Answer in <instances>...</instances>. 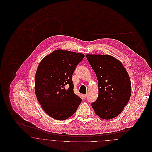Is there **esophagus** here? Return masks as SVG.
<instances>
[{
    "label": "esophagus",
    "mask_w": 152,
    "mask_h": 152,
    "mask_svg": "<svg viewBox=\"0 0 152 152\" xmlns=\"http://www.w3.org/2000/svg\"><path fill=\"white\" fill-rule=\"evenodd\" d=\"M83 98H84V99H86V98H87V94H83Z\"/></svg>",
    "instance_id": "1"
}]
</instances>
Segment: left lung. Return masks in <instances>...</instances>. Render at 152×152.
<instances>
[{
    "label": "left lung",
    "mask_w": 152,
    "mask_h": 152,
    "mask_svg": "<svg viewBox=\"0 0 152 152\" xmlns=\"http://www.w3.org/2000/svg\"><path fill=\"white\" fill-rule=\"evenodd\" d=\"M98 83V97L91 106L104 119L118 116L130 99V77L122 63L110 55L87 54Z\"/></svg>",
    "instance_id": "1"
}]
</instances>
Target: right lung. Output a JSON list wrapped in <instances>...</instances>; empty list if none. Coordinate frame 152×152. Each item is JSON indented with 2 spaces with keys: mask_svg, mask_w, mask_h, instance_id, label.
Listing matches in <instances>:
<instances>
[{
  "mask_svg": "<svg viewBox=\"0 0 152 152\" xmlns=\"http://www.w3.org/2000/svg\"><path fill=\"white\" fill-rule=\"evenodd\" d=\"M84 57L82 53L59 49L44 57L39 64L34 80L35 94L44 111L50 117L65 120L76 112L81 102V98L74 92L72 75Z\"/></svg>",
  "mask_w": 152,
  "mask_h": 152,
  "instance_id": "add662e5",
  "label": "right lung"
}]
</instances>
